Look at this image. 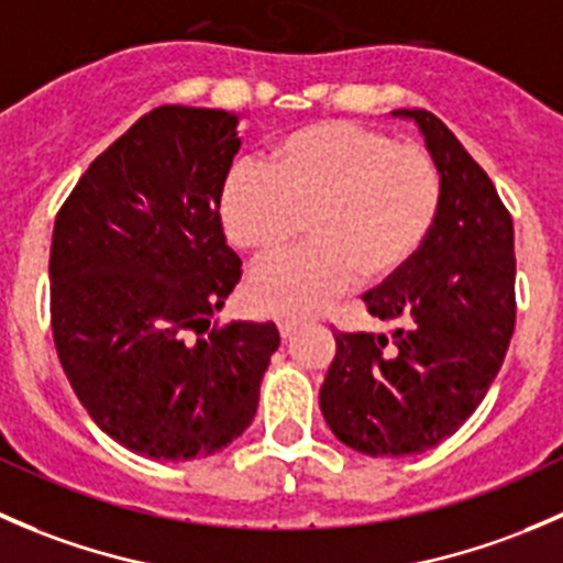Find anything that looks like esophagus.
Returning a JSON list of instances; mask_svg holds the SVG:
<instances>
[{"mask_svg":"<svg viewBox=\"0 0 563 563\" xmlns=\"http://www.w3.org/2000/svg\"><path fill=\"white\" fill-rule=\"evenodd\" d=\"M276 325H279L282 336L287 339V336H292V331L300 325V320L298 317H279V320H276Z\"/></svg>","mask_w":563,"mask_h":563,"instance_id":"esophagus-1","label":"esophagus"}]
</instances>
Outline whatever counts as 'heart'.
Listing matches in <instances>:
<instances>
[{"label":"heart","mask_w":563,"mask_h":563,"mask_svg":"<svg viewBox=\"0 0 563 563\" xmlns=\"http://www.w3.org/2000/svg\"><path fill=\"white\" fill-rule=\"evenodd\" d=\"M219 219L232 246L271 260L311 232V246L260 271L254 306L314 311L339 292L402 274L430 238L441 172L419 144L361 122L333 120L284 133L265 169L235 164L221 177Z\"/></svg>","instance_id":"1"}]
</instances>
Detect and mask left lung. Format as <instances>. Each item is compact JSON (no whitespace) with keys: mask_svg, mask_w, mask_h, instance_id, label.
Wrapping results in <instances>:
<instances>
[{"mask_svg":"<svg viewBox=\"0 0 563 563\" xmlns=\"http://www.w3.org/2000/svg\"><path fill=\"white\" fill-rule=\"evenodd\" d=\"M413 120L441 172V208L419 257L364 295L386 333H333L320 388L325 424L369 457L438 446L465 424L515 333V227L487 172L424 109Z\"/></svg>","mask_w":563,"mask_h":563,"instance_id":"8db88e82","label":"left lung"}]
</instances>
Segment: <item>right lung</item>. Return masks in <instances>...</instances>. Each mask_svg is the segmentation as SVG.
<instances>
[{"mask_svg":"<svg viewBox=\"0 0 563 563\" xmlns=\"http://www.w3.org/2000/svg\"><path fill=\"white\" fill-rule=\"evenodd\" d=\"M238 147L235 111L161 106L92 161L54 221L59 364L95 424L144 457L230 446L279 347L274 322L207 330L241 282L216 205Z\"/></svg>","mask_w":563,"mask_h":563,"instance_id":"obj_1","label":"right lung"}]
</instances>
